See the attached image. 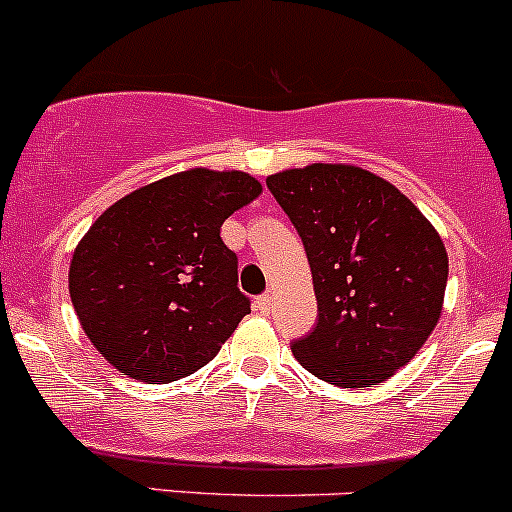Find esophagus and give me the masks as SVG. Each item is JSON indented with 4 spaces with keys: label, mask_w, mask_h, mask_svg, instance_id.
<instances>
[{
    "label": "esophagus",
    "mask_w": 512,
    "mask_h": 512,
    "mask_svg": "<svg viewBox=\"0 0 512 512\" xmlns=\"http://www.w3.org/2000/svg\"><path fill=\"white\" fill-rule=\"evenodd\" d=\"M271 306H274V296L271 294H264L256 299V311H259V314H269Z\"/></svg>",
    "instance_id": "esophagus-1"
}]
</instances>
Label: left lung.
<instances>
[{
  "instance_id": "obj_1",
  "label": "left lung",
  "mask_w": 512,
  "mask_h": 512,
  "mask_svg": "<svg viewBox=\"0 0 512 512\" xmlns=\"http://www.w3.org/2000/svg\"><path fill=\"white\" fill-rule=\"evenodd\" d=\"M299 231L319 321L291 352L344 389L387 382L437 326L447 251L420 208L372 170L311 163L266 178Z\"/></svg>"
}]
</instances>
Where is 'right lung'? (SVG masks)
I'll use <instances>...</instances> for the list:
<instances>
[{"label": "right lung", "mask_w": 512, "mask_h": 512, "mask_svg": "<svg viewBox=\"0 0 512 512\" xmlns=\"http://www.w3.org/2000/svg\"><path fill=\"white\" fill-rule=\"evenodd\" d=\"M264 186L243 170L188 168L107 208L77 243L70 299L118 372L168 384L198 372L251 311L221 226Z\"/></svg>", "instance_id": "1"}]
</instances>
